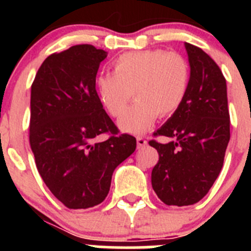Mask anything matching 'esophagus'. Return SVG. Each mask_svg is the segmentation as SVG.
Instances as JSON below:
<instances>
[{
  "instance_id": "esophagus-1",
  "label": "esophagus",
  "mask_w": 251,
  "mask_h": 251,
  "mask_svg": "<svg viewBox=\"0 0 251 251\" xmlns=\"http://www.w3.org/2000/svg\"><path fill=\"white\" fill-rule=\"evenodd\" d=\"M146 145H147V141H146L145 138H142V137H138V138H137V147L143 148L146 147Z\"/></svg>"
}]
</instances>
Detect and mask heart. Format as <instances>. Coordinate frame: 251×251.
<instances>
[{"label": "heart", "instance_id": "1", "mask_svg": "<svg viewBox=\"0 0 251 251\" xmlns=\"http://www.w3.org/2000/svg\"><path fill=\"white\" fill-rule=\"evenodd\" d=\"M191 70L187 60L165 50L132 51L114 61L113 74L97 79L99 98L112 117L126 112L133 97L137 99L119 121L122 130L141 134L150 129L157 117L174 114L185 101Z\"/></svg>", "mask_w": 251, "mask_h": 251}]
</instances>
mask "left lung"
Here are the masks:
<instances>
[{"label":"left lung","instance_id":"8db88e82","mask_svg":"<svg viewBox=\"0 0 251 251\" xmlns=\"http://www.w3.org/2000/svg\"><path fill=\"white\" fill-rule=\"evenodd\" d=\"M191 70L185 101L150 141L158 152L152 170V187L166 205H194L214 185L230 141L226 80L202 49L185 43Z\"/></svg>","mask_w":251,"mask_h":251}]
</instances>
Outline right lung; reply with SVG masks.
Segmentation results:
<instances>
[{
    "instance_id": "obj_1",
    "label": "right lung",
    "mask_w": 251,
    "mask_h": 251,
    "mask_svg": "<svg viewBox=\"0 0 251 251\" xmlns=\"http://www.w3.org/2000/svg\"><path fill=\"white\" fill-rule=\"evenodd\" d=\"M108 52L75 45L45 59L31 85L30 146L37 171L51 194L68 208L103 202L112 175L137 147L119 134L95 90ZM101 134L110 138L100 141Z\"/></svg>"
}]
</instances>
